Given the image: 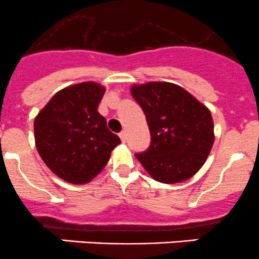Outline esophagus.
<instances>
[{
  "label": "esophagus",
  "mask_w": 259,
  "mask_h": 259,
  "mask_svg": "<svg viewBox=\"0 0 259 259\" xmlns=\"http://www.w3.org/2000/svg\"><path fill=\"white\" fill-rule=\"evenodd\" d=\"M119 138H121V141L123 143L126 142V141H127V132H126V131H123V132L119 133Z\"/></svg>",
  "instance_id": "1"
}]
</instances>
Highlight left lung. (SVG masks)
<instances>
[{
  "label": "left lung",
  "instance_id": "8db88e82",
  "mask_svg": "<svg viewBox=\"0 0 259 259\" xmlns=\"http://www.w3.org/2000/svg\"><path fill=\"white\" fill-rule=\"evenodd\" d=\"M131 94L142 108L151 145L136 157L153 180L178 184L193 178L205 163L214 143L210 111L178 84H133Z\"/></svg>",
  "mask_w": 259,
  "mask_h": 259
}]
</instances>
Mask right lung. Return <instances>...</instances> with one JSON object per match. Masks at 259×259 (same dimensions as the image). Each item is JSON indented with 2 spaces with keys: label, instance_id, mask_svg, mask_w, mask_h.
Returning <instances> with one entry per match:
<instances>
[{
  "label": "right lung",
  "instance_id": "1",
  "mask_svg": "<svg viewBox=\"0 0 259 259\" xmlns=\"http://www.w3.org/2000/svg\"><path fill=\"white\" fill-rule=\"evenodd\" d=\"M104 93L106 87L96 81L65 87L35 117L37 152L45 165L66 183H91L121 143L98 112Z\"/></svg>",
  "mask_w": 259,
  "mask_h": 259
}]
</instances>
